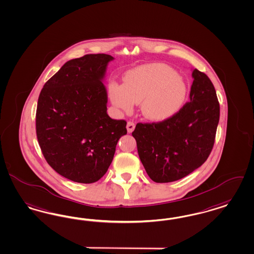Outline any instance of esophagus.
Segmentation results:
<instances>
[{
    "label": "esophagus",
    "mask_w": 254,
    "mask_h": 254,
    "mask_svg": "<svg viewBox=\"0 0 254 254\" xmlns=\"http://www.w3.org/2000/svg\"><path fill=\"white\" fill-rule=\"evenodd\" d=\"M134 127H135V125H134V123H132V122H129V123H127V131H128V132H131V131H133Z\"/></svg>",
    "instance_id": "34e87169"
}]
</instances>
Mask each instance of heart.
Listing matches in <instances>:
<instances>
[{
  "label": "heart",
  "mask_w": 254,
  "mask_h": 254,
  "mask_svg": "<svg viewBox=\"0 0 254 254\" xmlns=\"http://www.w3.org/2000/svg\"><path fill=\"white\" fill-rule=\"evenodd\" d=\"M108 95L114 106L130 113L140 103L142 115L153 122L166 121L178 113L186 103L188 85L170 66L153 63L129 71L123 85L112 82Z\"/></svg>",
  "instance_id": "obj_1"
}]
</instances>
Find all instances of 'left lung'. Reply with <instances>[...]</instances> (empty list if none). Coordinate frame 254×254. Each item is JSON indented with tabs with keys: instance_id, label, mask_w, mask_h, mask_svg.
<instances>
[{
	"instance_id": "8db88e82",
	"label": "left lung",
	"mask_w": 254,
	"mask_h": 254,
	"mask_svg": "<svg viewBox=\"0 0 254 254\" xmlns=\"http://www.w3.org/2000/svg\"><path fill=\"white\" fill-rule=\"evenodd\" d=\"M190 102L157 123H137L131 132L147 174L155 183L184 178L206 161L219 122V104L208 76L194 68Z\"/></svg>"
}]
</instances>
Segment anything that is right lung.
<instances>
[{
  "label": "right lung",
  "mask_w": 254,
  "mask_h": 254,
  "mask_svg": "<svg viewBox=\"0 0 254 254\" xmlns=\"http://www.w3.org/2000/svg\"><path fill=\"white\" fill-rule=\"evenodd\" d=\"M109 55L71 59L44 85L36 115L38 144L48 164L65 178L92 184L112 163L126 122L107 114L104 85Z\"/></svg>",
  "instance_id": "right-lung-1"
}]
</instances>
